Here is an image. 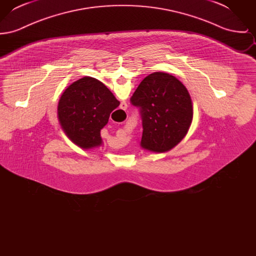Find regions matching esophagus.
<instances>
[{"label": "esophagus", "mask_w": 256, "mask_h": 256, "mask_svg": "<svg viewBox=\"0 0 256 256\" xmlns=\"http://www.w3.org/2000/svg\"><path fill=\"white\" fill-rule=\"evenodd\" d=\"M126 108H128V106H126V104L124 102H122V104H121V108L122 110H126Z\"/></svg>", "instance_id": "obj_1"}]
</instances>
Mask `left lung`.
<instances>
[{
	"label": "left lung",
	"instance_id": "obj_1",
	"mask_svg": "<svg viewBox=\"0 0 256 256\" xmlns=\"http://www.w3.org/2000/svg\"><path fill=\"white\" fill-rule=\"evenodd\" d=\"M130 102L139 108L142 118V148L168 152L187 134L193 119L192 100L186 87L170 74H150L135 90Z\"/></svg>",
	"mask_w": 256,
	"mask_h": 256
}]
</instances>
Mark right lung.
Wrapping results in <instances>:
<instances>
[{"label":"right lung","instance_id":"add662e5","mask_svg":"<svg viewBox=\"0 0 256 256\" xmlns=\"http://www.w3.org/2000/svg\"><path fill=\"white\" fill-rule=\"evenodd\" d=\"M120 102L94 78L73 82L61 95L58 114L63 130L74 144L92 148L102 144L100 130Z\"/></svg>","mask_w":256,"mask_h":256}]
</instances>
